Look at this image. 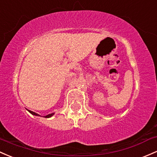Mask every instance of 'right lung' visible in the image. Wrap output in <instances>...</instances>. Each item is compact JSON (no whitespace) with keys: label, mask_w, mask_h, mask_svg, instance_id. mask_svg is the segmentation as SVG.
I'll use <instances>...</instances> for the list:
<instances>
[{"label":"right lung","mask_w":157,"mask_h":157,"mask_svg":"<svg viewBox=\"0 0 157 157\" xmlns=\"http://www.w3.org/2000/svg\"><path fill=\"white\" fill-rule=\"evenodd\" d=\"M27 110H28V109H27ZM28 112H29V113H30L32 115H36V116H40V115H39V114H37V113H34V112H33V111H30V110H28ZM53 114H54V113H51V114H49V115H45V116H44V118H50V117L53 116Z\"/></svg>","instance_id":"add662e5"}]
</instances>
